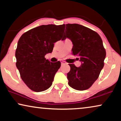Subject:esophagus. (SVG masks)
I'll use <instances>...</instances> for the list:
<instances>
[{"instance_id": "1", "label": "esophagus", "mask_w": 121, "mask_h": 121, "mask_svg": "<svg viewBox=\"0 0 121 121\" xmlns=\"http://www.w3.org/2000/svg\"><path fill=\"white\" fill-rule=\"evenodd\" d=\"M60 62H61V64H66V62H65V61H64V60H60Z\"/></svg>"}]
</instances>
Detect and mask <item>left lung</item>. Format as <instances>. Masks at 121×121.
Returning <instances> with one entry per match:
<instances>
[{
	"instance_id": "obj_1",
	"label": "left lung",
	"mask_w": 121,
	"mask_h": 121,
	"mask_svg": "<svg viewBox=\"0 0 121 121\" xmlns=\"http://www.w3.org/2000/svg\"><path fill=\"white\" fill-rule=\"evenodd\" d=\"M65 27L62 40L68 38L72 41V53L79 56L82 62L79 67L69 64L68 84L75 90H86L97 80L104 66L106 51L102 39L95 31L81 25L68 24Z\"/></svg>"
}]
</instances>
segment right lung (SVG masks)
Returning <instances> with one entry per match:
<instances>
[{
    "mask_svg": "<svg viewBox=\"0 0 121 121\" xmlns=\"http://www.w3.org/2000/svg\"><path fill=\"white\" fill-rule=\"evenodd\" d=\"M64 25H41L24 33L20 38L15 52L16 65L21 79L31 90L41 92L52 85L60 62L46 59L54 43L60 40Z\"/></svg>",
    "mask_w": 121,
    "mask_h": 121,
    "instance_id": "obj_1",
    "label": "right lung"
}]
</instances>
